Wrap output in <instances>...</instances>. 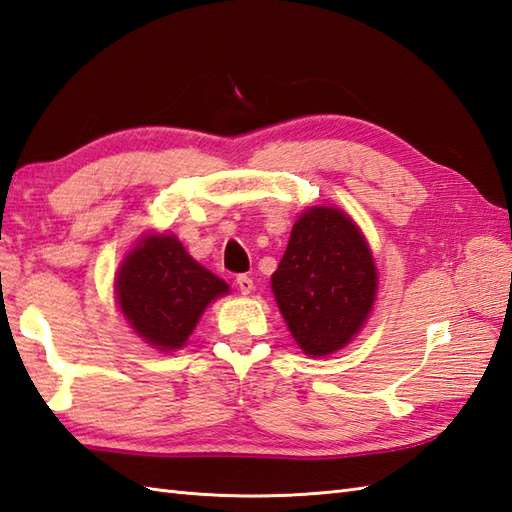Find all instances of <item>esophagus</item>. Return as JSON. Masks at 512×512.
Wrapping results in <instances>:
<instances>
[{"mask_svg": "<svg viewBox=\"0 0 512 512\" xmlns=\"http://www.w3.org/2000/svg\"><path fill=\"white\" fill-rule=\"evenodd\" d=\"M236 286H239V291L243 295H249L254 291V280L249 276H236Z\"/></svg>", "mask_w": 512, "mask_h": 512, "instance_id": "34e87169", "label": "esophagus"}]
</instances>
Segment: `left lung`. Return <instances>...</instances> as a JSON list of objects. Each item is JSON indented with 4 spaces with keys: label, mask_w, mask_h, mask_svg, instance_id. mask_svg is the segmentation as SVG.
<instances>
[{
    "label": "left lung",
    "mask_w": 512,
    "mask_h": 512,
    "mask_svg": "<svg viewBox=\"0 0 512 512\" xmlns=\"http://www.w3.org/2000/svg\"><path fill=\"white\" fill-rule=\"evenodd\" d=\"M271 289L304 354L317 358L343 350L376 302L378 271L365 234L341 208L304 210Z\"/></svg>",
    "instance_id": "left-lung-1"
}]
</instances>
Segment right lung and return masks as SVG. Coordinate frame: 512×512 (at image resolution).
Wrapping results in <instances>:
<instances>
[{
	"mask_svg": "<svg viewBox=\"0 0 512 512\" xmlns=\"http://www.w3.org/2000/svg\"><path fill=\"white\" fill-rule=\"evenodd\" d=\"M230 293L173 234H145L123 258L115 295L132 330L160 352L186 345L210 302Z\"/></svg>",
	"mask_w": 512,
	"mask_h": 512,
	"instance_id": "obj_1",
	"label": "right lung"
}]
</instances>
